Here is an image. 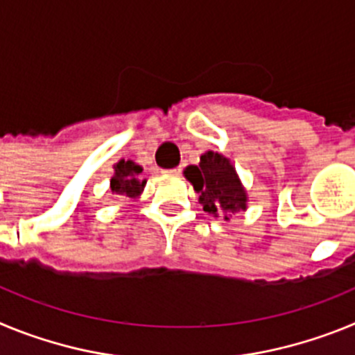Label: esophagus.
<instances>
[{"label": "esophagus", "instance_id": "esophagus-1", "mask_svg": "<svg viewBox=\"0 0 355 355\" xmlns=\"http://www.w3.org/2000/svg\"><path fill=\"white\" fill-rule=\"evenodd\" d=\"M181 171H183V168H181V167H175V168H172V171H168V174L178 175V174H181Z\"/></svg>", "mask_w": 355, "mask_h": 355}]
</instances>
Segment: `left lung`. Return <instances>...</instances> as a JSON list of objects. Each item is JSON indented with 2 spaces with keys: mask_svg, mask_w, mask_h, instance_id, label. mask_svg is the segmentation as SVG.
Segmentation results:
<instances>
[{
  "mask_svg": "<svg viewBox=\"0 0 355 355\" xmlns=\"http://www.w3.org/2000/svg\"><path fill=\"white\" fill-rule=\"evenodd\" d=\"M184 178L193 184V190L199 193V202L202 209L211 215L236 213L247 209V192L233 163L229 158L208 150L200 156L199 165H188L184 168ZM229 220V216H224Z\"/></svg>",
  "mask_w": 355,
  "mask_h": 355,
  "instance_id": "8db88e82",
  "label": "left lung"
}]
</instances>
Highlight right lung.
<instances>
[{"label": "right lung", "mask_w": 355, "mask_h": 355, "mask_svg": "<svg viewBox=\"0 0 355 355\" xmlns=\"http://www.w3.org/2000/svg\"><path fill=\"white\" fill-rule=\"evenodd\" d=\"M114 168L115 174L110 180L112 192L119 193V196H126L130 199H137L144 192V187L147 183L146 180H139L142 167L131 162V159H121Z\"/></svg>", "instance_id": "right-lung-1"}]
</instances>
